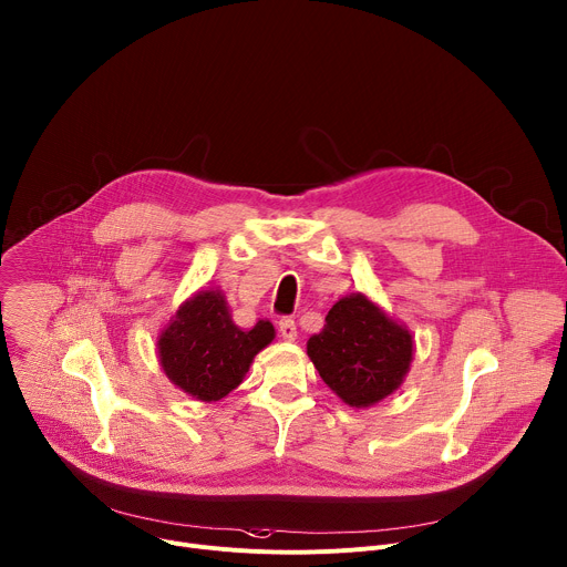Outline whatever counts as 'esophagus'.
Here are the masks:
<instances>
[{
  "label": "esophagus",
  "mask_w": 567,
  "mask_h": 567,
  "mask_svg": "<svg viewBox=\"0 0 567 567\" xmlns=\"http://www.w3.org/2000/svg\"><path fill=\"white\" fill-rule=\"evenodd\" d=\"M278 332L285 341H293L298 337V330H296V323L291 319H280L278 321Z\"/></svg>",
  "instance_id": "esophagus-1"
}]
</instances>
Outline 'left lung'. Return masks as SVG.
I'll return each instance as SVG.
<instances>
[{
	"mask_svg": "<svg viewBox=\"0 0 567 567\" xmlns=\"http://www.w3.org/2000/svg\"><path fill=\"white\" fill-rule=\"evenodd\" d=\"M307 354L346 404L371 406L400 386L414 341L364 293H354L332 305L323 330L307 341Z\"/></svg>",
	"mask_w": 567,
	"mask_h": 567,
	"instance_id": "1",
	"label": "left lung"
}]
</instances>
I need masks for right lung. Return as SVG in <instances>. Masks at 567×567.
<instances>
[{
    "label": "right lung",
    "mask_w": 567,
    "mask_h": 567,
    "mask_svg": "<svg viewBox=\"0 0 567 567\" xmlns=\"http://www.w3.org/2000/svg\"><path fill=\"white\" fill-rule=\"evenodd\" d=\"M276 330L257 321L250 330L233 323L219 291H200L181 305L161 334V364L167 378L196 400H221L241 384L252 357L269 346Z\"/></svg>",
    "instance_id": "right-lung-1"
}]
</instances>
